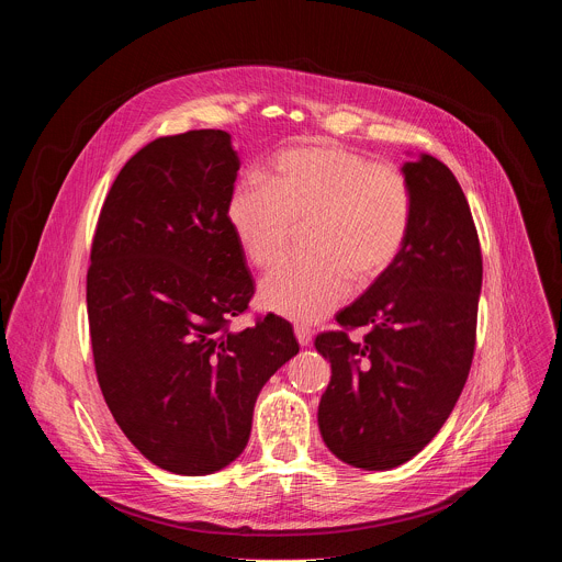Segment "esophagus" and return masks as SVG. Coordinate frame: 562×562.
I'll return each instance as SVG.
<instances>
[{"label": "esophagus", "instance_id": "34e87169", "mask_svg": "<svg viewBox=\"0 0 562 562\" xmlns=\"http://www.w3.org/2000/svg\"><path fill=\"white\" fill-rule=\"evenodd\" d=\"M295 338H297L300 347H308V345H311V338H313V334H311V329H308V327H304V325H297V327H295Z\"/></svg>", "mask_w": 562, "mask_h": 562}]
</instances>
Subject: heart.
Instances as JSON below:
<instances>
[{
  "mask_svg": "<svg viewBox=\"0 0 562 562\" xmlns=\"http://www.w3.org/2000/svg\"><path fill=\"white\" fill-rule=\"evenodd\" d=\"M414 200L407 180L340 144L293 146L276 155L267 184L239 182L226 224L258 269L278 265L297 226L311 256L291 260L260 284V304L295 323H317L356 286L380 280L403 254Z\"/></svg>",
  "mask_w": 562,
  "mask_h": 562,
  "instance_id": "heart-1",
  "label": "heart"
}]
</instances>
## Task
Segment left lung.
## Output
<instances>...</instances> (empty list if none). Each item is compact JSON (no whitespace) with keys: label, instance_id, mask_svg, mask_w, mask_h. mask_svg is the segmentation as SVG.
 I'll return each mask as SVG.
<instances>
[{"label":"left lung","instance_id":"obj_1","mask_svg":"<svg viewBox=\"0 0 562 562\" xmlns=\"http://www.w3.org/2000/svg\"><path fill=\"white\" fill-rule=\"evenodd\" d=\"M412 155V153H409ZM414 200L407 245L391 269L319 334L331 362L317 427L342 462L384 471L412 460L440 431L467 382L483 256L467 198L440 159L403 165ZM367 326L362 344L345 328Z\"/></svg>","mask_w":562,"mask_h":562}]
</instances>
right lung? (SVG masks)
<instances>
[{"label":"right lung","mask_w":562,"mask_h":562,"mask_svg":"<svg viewBox=\"0 0 562 562\" xmlns=\"http://www.w3.org/2000/svg\"><path fill=\"white\" fill-rule=\"evenodd\" d=\"M237 171L226 131L159 137L115 178L93 237L87 306L104 400L135 449L180 475L245 451L258 393L300 351L273 313L228 331L254 295L226 224Z\"/></svg>","instance_id":"right-lung-1"}]
</instances>
